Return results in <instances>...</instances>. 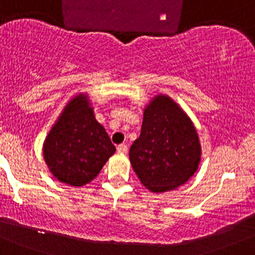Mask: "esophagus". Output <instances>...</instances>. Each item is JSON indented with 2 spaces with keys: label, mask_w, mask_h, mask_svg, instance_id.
I'll use <instances>...</instances> for the list:
<instances>
[{
  "label": "esophagus",
  "mask_w": 255,
  "mask_h": 255,
  "mask_svg": "<svg viewBox=\"0 0 255 255\" xmlns=\"http://www.w3.org/2000/svg\"><path fill=\"white\" fill-rule=\"evenodd\" d=\"M117 151L119 152V153H127L128 152V146L124 145V143H122V145H119L117 147Z\"/></svg>",
  "instance_id": "1"
}]
</instances>
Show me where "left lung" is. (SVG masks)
<instances>
[{
	"label": "left lung",
	"instance_id": "8db88e82",
	"mask_svg": "<svg viewBox=\"0 0 255 255\" xmlns=\"http://www.w3.org/2000/svg\"><path fill=\"white\" fill-rule=\"evenodd\" d=\"M200 154L191 120L169 97L157 96L145 109L140 137L128 152L141 183L153 193L172 190L195 173Z\"/></svg>",
	"mask_w": 255,
	"mask_h": 255
}]
</instances>
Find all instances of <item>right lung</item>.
<instances>
[{"mask_svg": "<svg viewBox=\"0 0 255 255\" xmlns=\"http://www.w3.org/2000/svg\"><path fill=\"white\" fill-rule=\"evenodd\" d=\"M115 147L83 96L66 106L44 142V158L62 183L81 186L98 175Z\"/></svg>", "mask_w": 255, "mask_h": 255, "instance_id": "obj_1", "label": "right lung"}]
</instances>
